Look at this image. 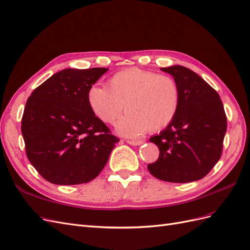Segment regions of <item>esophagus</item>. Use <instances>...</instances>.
<instances>
[{
  "mask_svg": "<svg viewBox=\"0 0 250 250\" xmlns=\"http://www.w3.org/2000/svg\"><path fill=\"white\" fill-rule=\"evenodd\" d=\"M129 145H132V146H139L141 145V144H143L142 141H133V140H127L126 141Z\"/></svg>",
  "mask_w": 250,
  "mask_h": 250,
  "instance_id": "obj_1",
  "label": "esophagus"
}]
</instances>
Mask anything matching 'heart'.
<instances>
[{
    "label": "heart",
    "instance_id": "obj_1",
    "mask_svg": "<svg viewBox=\"0 0 250 250\" xmlns=\"http://www.w3.org/2000/svg\"><path fill=\"white\" fill-rule=\"evenodd\" d=\"M87 104L94 116L113 124L124 107L127 111L117 130L137 138L146 131H160L175 119L180 105L177 82L169 75L131 67L113 74L105 87L90 86Z\"/></svg>",
    "mask_w": 250,
    "mask_h": 250
}]
</instances>
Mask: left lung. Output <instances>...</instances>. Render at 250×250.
I'll use <instances>...</instances> for the list:
<instances>
[{"label":"left lung","mask_w":250,"mask_h":250,"mask_svg":"<svg viewBox=\"0 0 250 250\" xmlns=\"http://www.w3.org/2000/svg\"><path fill=\"white\" fill-rule=\"evenodd\" d=\"M174 77L180 90L175 119L150 138L160 150L148 165L152 175L168 183H191L203 178L220 160L228 121L218 93L188 67H162Z\"/></svg>","instance_id":"left-lung-1"}]
</instances>
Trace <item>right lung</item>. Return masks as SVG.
<instances>
[{"instance_id": "1", "label": "right lung", "mask_w": 250, "mask_h": 250, "mask_svg": "<svg viewBox=\"0 0 250 250\" xmlns=\"http://www.w3.org/2000/svg\"><path fill=\"white\" fill-rule=\"evenodd\" d=\"M107 71H60L28 98L21 118L26 154L49 183L72 186L95 179L120 141L87 104L89 87Z\"/></svg>"}]
</instances>
